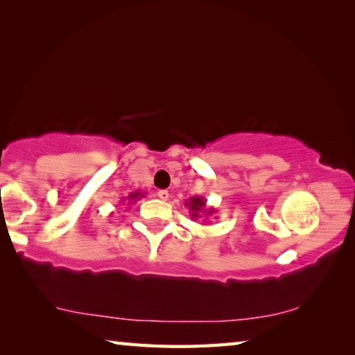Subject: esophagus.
I'll list each match as a JSON object with an SVG mask.
<instances>
[{"label": "esophagus", "instance_id": "34e87169", "mask_svg": "<svg viewBox=\"0 0 355 355\" xmlns=\"http://www.w3.org/2000/svg\"><path fill=\"white\" fill-rule=\"evenodd\" d=\"M158 197L161 200H169V191H166V189L158 191Z\"/></svg>", "mask_w": 355, "mask_h": 355}]
</instances>
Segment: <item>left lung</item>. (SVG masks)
Returning <instances> with one entry per match:
<instances>
[{"mask_svg": "<svg viewBox=\"0 0 355 355\" xmlns=\"http://www.w3.org/2000/svg\"><path fill=\"white\" fill-rule=\"evenodd\" d=\"M186 207L189 208L192 219H202V218L208 219L209 216L214 214V208H208L205 197H200V196H196V197H191V199H188V202H186Z\"/></svg>", "mask_w": 355, "mask_h": 355, "instance_id": "left-lung-1", "label": "left lung"}]
</instances>
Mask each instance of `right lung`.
<instances>
[{
	"instance_id": "add662e5",
	"label": "right lung",
	"mask_w": 355,
	"mask_h": 355,
	"mask_svg": "<svg viewBox=\"0 0 355 355\" xmlns=\"http://www.w3.org/2000/svg\"><path fill=\"white\" fill-rule=\"evenodd\" d=\"M141 197H144V192L136 191V192H131V194H130L128 197H125V199H122V200H128V203H133V202H136V200H139Z\"/></svg>"
}]
</instances>
